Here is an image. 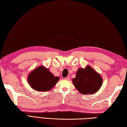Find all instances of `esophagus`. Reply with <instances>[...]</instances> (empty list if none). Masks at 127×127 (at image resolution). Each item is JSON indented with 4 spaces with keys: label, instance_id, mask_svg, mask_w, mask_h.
<instances>
[{
    "label": "esophagus",
    "instance_id": "34e87169",
    "mask_svg": "<svg viewBox=\"0 0 127 127\" xmlns=\"http://www.w3.org/2000/svg\"><path fill=\"white\" fill-rule=\"evenodd\" d=\"M69 79H70V78H69V76H68L66 77V78H64V79L66 80H69Z\"/></svg>",
    "mask_w": 127,
    "mask_h": 127
}]
</instances>
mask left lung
I'll return each mask as SVG.
<instances>
[{
  "mask_svg": "<svg viewBox=\"0 0 127 127\" xmlns=\"http://www.w3.org/2000/svg\"><path fill=\"white\" fill-rule=\"evenodd\" d=\"M72 81L77 90L84 95L95 93L102 84L100 74L89 66L85 69L79 68Z\"/></svg>",
  "mask_w": 127,
  "mask_h": 127,
  "instance_id": "left-lung-1",
  "label": "left lung"
}]
</instances>
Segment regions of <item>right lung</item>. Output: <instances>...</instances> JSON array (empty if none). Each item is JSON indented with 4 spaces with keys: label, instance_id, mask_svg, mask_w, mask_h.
<instances>
[{
    "label": "right lung",
    "instance_id": "1",
    "mask_svg": "<svg viewBox=\"0 0 127 127\" xmlns=\"http://www.w3.org/2000/svg\"><path fill=\"white\" fill-rule=\"evenodd\" d=\"M59 80L54 76L48 69L40 66L30 73L28 82L31 87L37 91L46 92L53 88Z\"/></svg>",
    "mask_w": 127,
    "mask_h": 127
}]
</instances>
